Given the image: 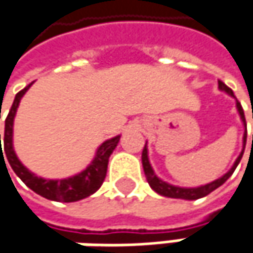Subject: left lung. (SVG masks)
Masks as SVG:
<instances>
[{
	"label": "left lung",
	"mask_w": 253,
	"mask_h": 253,
	"mask_svg": "<svg viewBox=\"0 0 253 253\" xmlns=\"http://www.w3.org/2000/svg\"><path fill=\"white\" fill-rule=\"evenodd\" d=\"M218 88H220L221 91H226V92H227V94H230L232 97H235V95H233V91H232V89L224 84V82L218 81ZM236 107H238V111H239V114H241V119H242V122H243V125L246 126V120H245L243 108H242V105L239 101H236ZM245 145H246V133H245V136H243V146H245ZM252 145H253V136H252ZM243 150H245V148H243ZM243 150H242V153L239 155V158L236 159L235 165L232 167V169H230L229 172L224 173L221 178H218V179L213 181V182H210V184H206V185H201V187H197V188H181V187H175V185H171V184H168V182H165V181L159 179V178L155 175V172H153L152 167H150L149 159H148V149H146V145H145L143 152H142V165H143V171H145V175H146V179H148L149 185L152 187V190H153V191H156L158 194L164 195V197H169V198L198 200V198H201V197H206L207 194H210L211 191H214L216 188H218L221 184H224V182L229 179V176L235 172V169H236L238 164L241 162Z\"/></svg>",
	"instance_id": "obj_1"
}]
</instances>
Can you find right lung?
Masks as SVG:
<instances>
[{
	"label": "right lung",
	"mask_w": 253,
	"mask_h": 253,
	"mask_svg": "<svg viewBox=\"0 0 253 253\" xmlns=\"http://www.w3.org/2000/svg\"><path fill=\"white\" fill-rule=\"evenodd\" d=\"M32 85V84H30ZM30 85H27L24 89H21L20 92H17L14 103H12L10 113L5 119V130H4V152L5 156L10 162V167L12 171L17 173V176L29 187L32 188L35 193L39 195L47 198V200H53V201H60V203H74L82 200L88 195L94 194L104 182L105 175H107V165H108V158L113 153V150L116 149L120 136H116L110 140H105L103 145L97 150V155L94 158V161L91 162V165L82 171L78 175L68 178V179H43L36 176L35 173H32L15 156L14 149H12V122H14V116L17 111V107L20 104L21 97L26 94V91L30 88ZM0 146H1V134H0ZM4 158V155H2Z\"/></svg>",
	"instance_id": "add662e5"
}]
</instances>
